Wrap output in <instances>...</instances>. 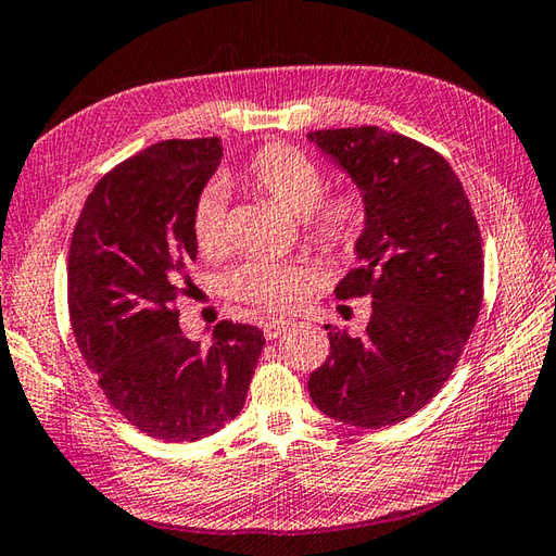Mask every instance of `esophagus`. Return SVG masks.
Listing matches in <instances>:
<instances>
[{"label": "esophagus", "mask_w": 556, "mask_h": 556, "mask_svg": "<svg viewBox=\"0 0 556 556\" xmlns=\"http://www.w3.org/2000/svg\"><path fill=\"white\" fill-rule=\"evenodd\" d=\"M288 327H290L288 321H282V319H270V321H266V324H264V337H266L268 341H274V339H278V337H280V333H286V331H288Z\"/></svg>", "instance_id": "obj_1"}]
</instances>
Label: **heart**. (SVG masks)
<instances>
[{"instance_id":"obj_1","label":"heart","mask_w":556,"mask_h":556,"mask_svg":"<svg viewBox=\"0 0 556 556\" xmlns=\"http://www.w3.org/2000/svg\"><path fill=\"white\" fill-rule=\"evenodd\" d=\"M242 184L270 198L282 211L302 217L309 242L329 256H343L358 247L365 229L363 195L353 188L324 193V172L309 154L290 144H264L249 156ZM195 249L217 256L225 249V191L211 186L195 198L188 217ZM307 274L292 264L256 261L237 270V298L266 312H288L307 295Z\"/></svg>"}]
</instances>
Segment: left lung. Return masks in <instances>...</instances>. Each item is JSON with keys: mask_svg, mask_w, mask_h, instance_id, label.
Here are the masks:
<instances>
[{"mask_svg": "<svg viewBox=\"0 0 556 556\" xmlns=\"http://www.w3.org/2000/svg\"><path fill=\"white\" fill-rule=\"evenodd\" d=\"M307 138L349 172L365 203L361 264L339 300L372 298L363 337L329 329L312 402L337 421L382 428L424 408L453 375L484 298V254L463 184L441 154L377 125Z\"/></svg>", "mask_w": 556, "mask_h": 556, "instance_id": "1", "label": "left lung"}]
</instances>
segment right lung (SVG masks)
Wrapping results in <instances>:
<instances>
[{
	"label": "right lung",
	"mask_w": 556,
	"mask_h": 556,
	"mask_svg": "<svg viewBox=\"0 0 556 556\" xmlns=\"http://www.w3.org/2000/svg\"><path fill=\"white\" fill-rule=\"evenodd\" d=\"M219 160L217 138L156 142L93 186L72 232L67 307L84 361L115 412L166 443L237 418L266 343L249 324L219 321L211 345L179 327L198 254L188 217Z\"/></svg>",
	"instance_id": "right-lung-1"
}]
</instances>
